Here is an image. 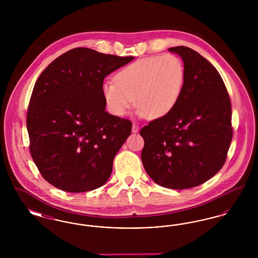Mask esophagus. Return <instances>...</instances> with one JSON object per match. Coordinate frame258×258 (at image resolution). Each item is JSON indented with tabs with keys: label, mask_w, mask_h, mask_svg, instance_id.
Instances as JSON below:
<instances>
[{
	"label": "esophagus",
	"mask_w": 258,
	"mask_h": 258,
	"mask_svg": "<svg viewBox=\"0 0 258 258\" xmlns=\"http://www.w3.org/2000/svg\"><path fill=\"white\" fill-rule=\"evenodd\" d=\"M138 131H139V126L136 125L135 123H134V124H133V133L136 134V133H138Z\"/></svg>",
	"instance_id": "obj_1"
}]
</instances>
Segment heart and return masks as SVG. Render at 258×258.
Instances as JSON below:
<instances>
[{
	"label": "heart",
	"instance_id": "heart-1",
	"mask_svg": "<svg viewBox=\"0 0 258 258\" xmlns=\"http://www.w3.org/2000/svg\"><path fill=\"white\" fill-rule=\"evenodd\" d=\"M102 85V96L113 115L123 116L135 104L138 114L152 119L167 116L177 105L184 83V67L174 54L150 56L130 63Z\"/></svg>",
	"mask_w": 258,
	"mask_h": 258
}]
</instances>
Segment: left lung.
Wrapping results in <instances>:
<instances>
[{"instance_id": "obj_1", "label": "left lung", "mask_w": 258, "mask_h": 258, "mask_svg": "<svg viewBox=\"0 0 258 258\" xmlns=\"http://www.w3.org/2000/svg\"><path fill=\"white\" fill-rule=\"evenodd\" d=\"M184 61V83L171 113L141 128V160L161 186L184 189L205 183L223 166L233 136L231 102L216 68L186 46L169 48Z\"/></svg>"}]
</instances>
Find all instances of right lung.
I'll return each instance as SVG.
<instances>
[{"mask_svg": "<svg viewBox=\"0 0 258 258\" xmlns=\"http://www.w3.org/2000/svg\"><path fill=\"white\" fill-rule=\"evenodd\" d=\"M134 59L77 47L39 75L29 102L27 130L32 159L49 184L85 192L109 179L133 123L105 111L103 80Z\"/></svg>", "mask_w": 258, "mask_h": 258, "instance_id": "add662e5", "label": "right lung"}]
</instances>
